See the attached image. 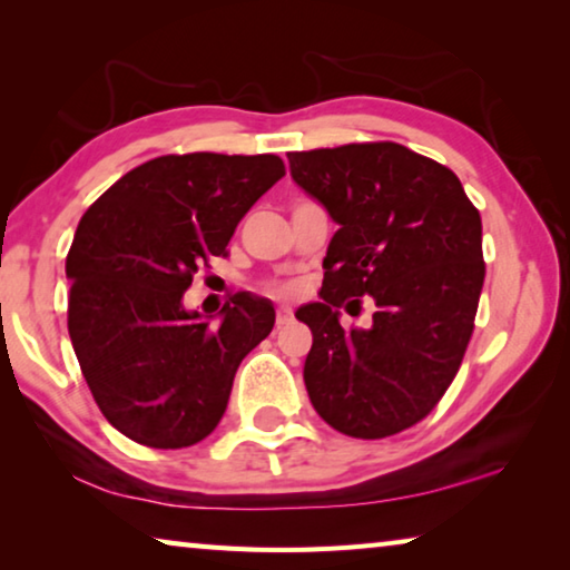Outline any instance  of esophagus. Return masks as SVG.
Masks as SVG:
<instances>
[{"label":"esophagus","mask_w":570,"mask_h":570,"mask_svg":"<svg viewBox=\"0 0 570 570\" xmlns=\"http://www.w3.org/2000/svg\"><path fill=\"white\" fill-rule=\"evenodd\" d=\"M292 320H294L292 308H288V306H278L276 308V326H284V324H288Z\"/></svg>","instance_id":"34e87169"}]
</instances>
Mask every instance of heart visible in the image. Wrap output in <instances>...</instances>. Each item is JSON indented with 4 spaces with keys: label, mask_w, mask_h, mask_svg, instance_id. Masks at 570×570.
<instances>
[{
    "label": "heart",
    "mask_w": 570,
    "mask_h": 570,
    "mask_svg": "<svg viewBox=\"0 0 570 570\" xmlns=\"http://www.w3.org/2000/svg\"><path fill=\"white\" fill-rule=\"evenodd\" d=\"M264 288H266L268 294H274V296H286V294L294 292V286L286 284V282H268Z\"/></svg>",
    "instance_id": "b5f03b06"
}]
</instances>
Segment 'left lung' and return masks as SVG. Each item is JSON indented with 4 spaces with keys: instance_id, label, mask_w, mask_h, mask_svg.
Instances as JSON below:
<instances>
[{
    "instance_id": "left-lung-1",
    "label": "left lung",
    "mask_w": 570,
    "mask_h": 570,
    "mask_svg": "<svg viewBox=\"0 0 570 570\" xmlns=\"http://www.w3.org/2000/svg\"><path fill=\"white\" fill-rule=\"evenodd\" d=\"M292 176L340 224L320 304L296 320L314 334L308 400L350 438L380 440L438 407L475 330L485 282L482 220L460 178L392 140L286 153ZM372 295V331H344L336 307Z\"/></svg>"
}]
</instances>
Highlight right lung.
<instances>
[{"label":"right lung","instance_id":"right-lung-1","mask_svg":"<svg viewBox=\"0 0 570 570\" xmlns=\"http://www.w3.org/2000/svg\"><path fill=\"white\" fill-rule=\"evenodd\" d=\"M282 176L272 153L160 156L85 210L65 264L67 330L95 402L125 438L178 450L224 417L238 364L272 332L274 306L234 294L210 324L180 298Z\"/></svg>","mask_w":570,"mask_h":570}]
</instances>
